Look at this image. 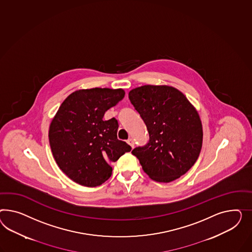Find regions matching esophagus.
Segmentation results:
<instances>
[{
	"label": "esophagus",
	"mask_w": 252,
	"mask_h": 252,
	"mask_svg": "<svg viewBox=\"0 0 252 252\" xmlns=\"http://www.w3.org/2000/svg\"><path fill=\"white\" fill-rule=\"evenodd\" d=\"M127 143L129 144L130 146H131V148L133 149L134 147H135V142H134V140L132 139V138H129L128 140H127Z\"/></svg>",
	"instance_id": "1"
}]
</instances>
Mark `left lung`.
Wrapping results in <instances>:
<instances>
[{"label": "left lung", "mask_w": 252, "mask_h": 252, "mask_svg": "<svg viewBox=\"0 0 252 252\" xmlns=\"http://www.w3.org/2000/svg\"><path fill=\"white\" fill-rule=\"evenodd\" d=\"M128 97L150 134L149 143L132 150L144 171L158 183L185 174L196 162L203 143L196 109L182 92L167 85L137 87Z\"/></svg>", "instance_id": "left-lung-1"}]
</instances>
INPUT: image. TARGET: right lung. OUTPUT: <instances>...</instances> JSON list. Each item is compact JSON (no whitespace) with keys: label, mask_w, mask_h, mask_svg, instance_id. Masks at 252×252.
<instances>
[{"label":"right lung","mask_w":252,"mask_h":252,"mask_svg":"<svg viewBox=\"0 0 252 252\" xmlns=\"http://www.w3.org/2000/svg\"><path fill=\"white\" fill-rule=\"evenodd\" d=\"M124 96L123 89L78 90L64 100L52 119L48 131L52 154L75 183L101 185L112 175L111 163L131 150L117 138L116 118L103 120L105 112Z\"/></svg>","instance_id":"right-lung-1"}]
</instances>
